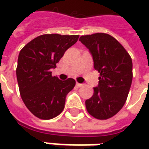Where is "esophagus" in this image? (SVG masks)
<instances>
[{"mask_svg":"<svg viewBox=\"0 0 149 149\" xmlns=\"http://www.w3.org/2000/svg\"><path fill=\"white\" fill-rule=\"evenodd\" d=\"M76 85H77L78 87H81V86H83L84 84H79V83H76Z\"/></svg>","mask_w":149,"mask_h":149,"instance_id":"34e87169","label":"esophagus"}]
</instances>
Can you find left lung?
Wrapping results in <instances>:
<instances>
[{
    "label": "left lung",
    "mask_w": 149,
    "mask_h": 149,
    "mask_svg": "<svg viewBox=\"0 0 149 149\" xmlns=\"http://www.w3.org/2000/svg\"><path fill=\"white\" fill-rule=\"evenodd\" d=\"M94 67L100 74L94 95L85 101L87 111L98 119L115 115L124 105L133 79L132 59L116 39L104 33L82 36Z\"/></svg>",
    "instance_id": "obj_1"
}]
</instances>
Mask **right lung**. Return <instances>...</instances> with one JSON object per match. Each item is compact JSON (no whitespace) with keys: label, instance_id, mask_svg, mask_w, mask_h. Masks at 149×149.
I'll use <instances>...</instances> for the list:
<instances>
[{"label":"right lung","instance_id":"right-lung-1","mask_svg":"<svg viewBox=\"0 0 149 149\" xmlns=\"http://www.w3.org/2000/svg\"><path fill=\"white\" fill-rule=\"evenodd\" d=\"M79 36L47 34L26 45L18 56L16 78L24 104L41 119H51L63 111L66 95L74 89L75 80H60L52 76L65 52L77 42Z\"/></svg>","mask_w":149,"mask_h":149}]
</instances>
